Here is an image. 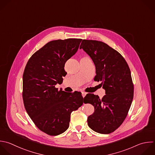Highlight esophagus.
<instances>
[{
    "mask_svg": "<svg viewBox=\"0 0 155 155\" xmlns=\"http://www.w3.org/2000/svg\"><path fill=\"white\" fill-rule=\"evenodd\" d=\"M87 94V93L86 92H84V91H82V95L83 97H84L86 96Z\"/></svg>",
    "mask_w": 155,
    "mask_h": 155,
    "instance_id": "esophagus-1",
    "label": "esophagus"
}]
</instances>
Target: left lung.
<instances>
[{
	"label": "left lung",
	"mask_w": 155,
	"mask_h": 155,
	"mask_svg": "<svg viewBox=\"0 0 155 155\" xmlns=\"http://www.w3.org/2000/svg\"><path fill=\"white\" fill-rule=\"evenodd\" d=\"M91 58L95 67L94 80L101 81L105 95L88 93L85 104L94 107V113L87 118L88 125L94 131L109 134L122 124L130 108L134 93L131 72L123 56L101 41L84 39L80 45Z\"/></svg>",
	"instance_id": "obj_1"
}]
</instances>
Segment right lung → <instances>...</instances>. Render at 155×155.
<instances>
[{
    "instance_id": "add662e5",
    "label": "right lung",
    "mask_w": 155,
    "mask_h": 155,
    "mask_svg": "<svg viewBox=\"0 0 155 155\" xmlns=\"http://www.w3.org/2000/svg\"><path fill=\"white\" fill-rule=\"evenodd\" d=\"M81 39L48 42L28 60L23 74L25 108L36 126L51 136L69 127L70 116L84 102L81 93H67L55 87L66 74L65 64L78 51Z\"/></svg>"
}]
</instances>
